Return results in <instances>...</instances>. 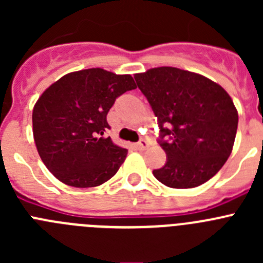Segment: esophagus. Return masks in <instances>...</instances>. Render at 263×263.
Listing matches in <instances>:
<instances>
[{"instance_id": "1", "label": "esophagus", "mask_w": 263, "mask_h": 263, "mask_svg": "<svg viewBox=\"0 0 263 263\" xmlns=\"http://www.w3.org/2000/svg\"><path fill=\"white\" fill-rule=\"evenodd\" d=\"M137 147H138L139 150H146V148L148 147V142L146 139H141V141L137 143Z\"/></svg>"}]
</instances>
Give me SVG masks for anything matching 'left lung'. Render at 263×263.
<instances>
[{
  "mask_svg": "<svg viewBox=\"0 0 263 263\" xmlns=\"http://www.w3.org/2000/svg\"><path fill=\"white\" fill-rule=\"evenodd\" d=\"M159 125L166 164L153 171L171 188H194L220 171L233 148L238 115L215 81L175 67L134 75Z\"/></svg>",
  "mask_w": 263,
  "mask_h": 263,
  "instance_id": "8db88e82",
  "label": "left lung"
}]
</instances>
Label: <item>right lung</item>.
I'll list each match as a JSON object with an SVG mask.
<instances>
[{
  "label": "right lung",
  "mask_w": 263,
  "mask_h": 263,
  "mask_svg": "<svg viewBox=\"0 0 263 263\" xmlns=\"http://www.w3.org/2000/svg\"><path fill=\"white\" fill-rule=\"evenodd\" d=\"M130 75L101 68L72 72L42 93L32 110V133L50 173L71 187L103 184L124 163L127 150L104 137L116 99L136 89Z\"/></svg>",
  "instance_id": "obj_1"
}]
</instances>
